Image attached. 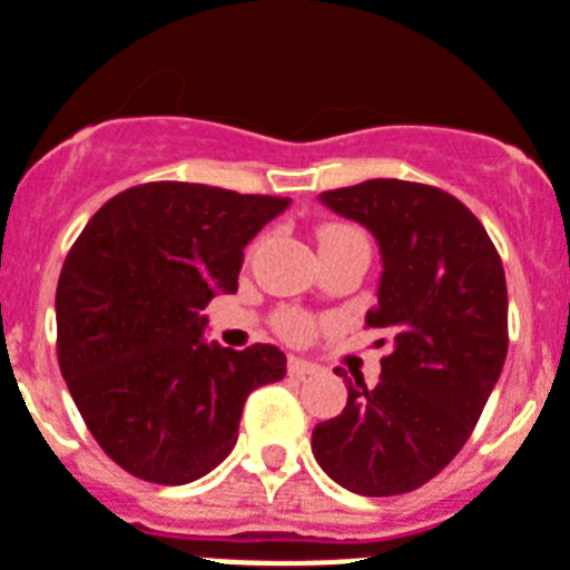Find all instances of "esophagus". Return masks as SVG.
<instances>
[{
	"instance_id": "1",
	"label": "esophagus",
	"mask_w": 570,
	"mask_h": 570,
	"mask_svg": "<svg viewBox=\"0 0 570 570\" xmlns=\"http://www.w3.org/2000/svg\"><path fill=\"white\" fill-rule=\"evenodd\" d=\"M317 373V364L306 362V358H297L292 356L289 358V375H295V379H306V375Z\"/></svg>"
}]
</instances>
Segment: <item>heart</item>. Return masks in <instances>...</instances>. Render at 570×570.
<instances>
[{"mask_svg": "<svg viewBox=\"0 0 570 570\" xmlns=\"http://www.w3.org/2000/svg\"><path fill=\"white\" fill-rule=\"evenodd\" d=\"M320 247H331V245H342V242H351V239H364L356 228L351 225H323L317 234ZM278 328L284 331L289 340H306L308 334L314 331V323L306 317V314H297V312H284L278 320Z\"/></svg>", "mask_w": 570, "mask_h": 570, "instance_id": "heart-1", "label": "heart"}]
</instances>
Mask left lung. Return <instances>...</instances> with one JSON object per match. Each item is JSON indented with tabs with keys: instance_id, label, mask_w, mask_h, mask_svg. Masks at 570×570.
Masks as SVG:
<instances>
[{
	"instance_id": "left-lung-1",
	"label": "left lung",
	"mask_w": 570,
	"mask_h": 570,
	"mask_svg": "<svg viewBox=\"0 0 570 570\" xmlns=\"http://www.w3.org/2000/svg\"><path fill=\"white\" fill-rule=\"evenodd\" d=\"M320 203L379 242V303L364 323L390 336V353L375 386L336 373L347 406L314 425V460L351 493H409L460 454L499 381L504 267L482 223L434 186L379 178Z\"/></svg>"
}]
</instances>
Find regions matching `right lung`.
I'll list each match as a JSON object with an SVG mask.
<instances>
[{
	"label": "right lung",
	"instance_id": "right-lung-1",
	"mask_svg": "<svg viewBox=\"0 0 570 570\" xmlns=\"http://www.w3.org/2000/svg\"><path fill=\"white\" fill-rule=\"evenodd\" d=\"M289 197L132 186L77 236L55 292L58 362L99 449L132 476L189 484L234 451L247 395L286 375L275 345L206 342L245 247Z\"/></svg>",
	"mask_w": 570,
	"mask_h": 570
}]
</instances>
